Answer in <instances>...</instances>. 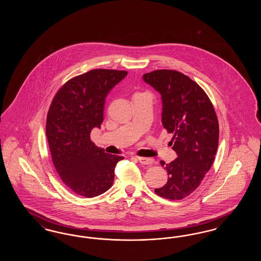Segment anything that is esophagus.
I'll list each match as a JSON object with an SVG mask.
<instances>
[{"mask_svg": "<svg viewBox=\"0 0 261 261\" xmlns=\"http://www.w3.org/2000/svg\"><path fill=\"white\" fill-rule=\"evenodd\" d=\"M137 160L139 161L140 163H142L144 165H151L154 162L152 159H148V158H140V156H138Z\"/></svg>", "mask_w": 261, "mask_h": 261, "instance_id": "obj_1", "label": "esophagus"}]
</instances>
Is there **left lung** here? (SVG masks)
Listing matches in <instances>:
<instances>
[{"instance_id":"1","label":"left lung","mask_w":261,"mask_h":261,"mask_svg":"<svg viewBox=\"0 0 261 261\" xmlns=\"http://www.w3.org/2000/svg\"><path fill=\"white\" fill-rule=\"evenodd\" d=\"M162 96V121L178 158L167 163V183L154 192L178 200L192 194L211 169L217 151L219 124L205 92L190 77L176 70L160 69L143 75Z\"/></svg>"}]
</instances>
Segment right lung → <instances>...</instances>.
<instances>
[{
	"label": "right lung",
	"mask_w": 261,
	"mask_h": 261,
	"mask_svg": "<svg viewBox=\"0 0 261 261\" xmlns=\"http://www.w3.org/2000/svg\"><path fill=\"white\" fill-rule=\"evenodd\" d=\"M126 75L123 70H90L68 80L50 103L46 135L51 161L63 183L79 196L107 192L116 163L124 159L105 152L90 135L93 128H100L107 96Z\"/></svg>",
	"instance_id": "1"
}]
</instances>
